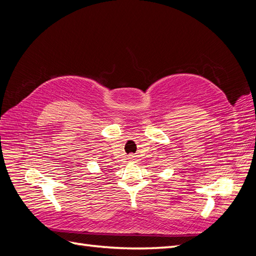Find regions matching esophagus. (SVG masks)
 <instances>
[{
	"label": "esophagus",
	"instance_id": "1",
	"mask_svg": "<svg viewBox=\"0 0 256 256\" xmlns=\"http://www.w3.org/2000/svg\"><path fill=\"white\" fill-rule=\"evenodd\" d=\"M130 158H134V156H131V157H130Z\"/></svg>",
	"mask_w": 256,
	"mask_h": 256
}]
</instances>
